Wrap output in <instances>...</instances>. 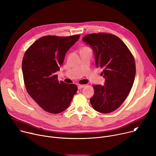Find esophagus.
Instances as JSON below:
<instances>
[{"label": "esophagus", "mask_w": 156, "mask_h": 156, "mask_svg": "<svg viewBox=\"0 0 156 156\" xmlns=\"http://www.w3.org/2000/svg\"><path fill=\"white\" fill-rule=\"evenodd\" d=\"M84 87H85V85H83V84H78V88L79 89H81V88H83Z\"/></svg>", "instance_id": "obj_1"}]
</instances>
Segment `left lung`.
Instances as JSON below:
<instances>
[{
	"label": "left lung",
	"mask_w": 156,
	"mask_h": 156,
	"mask_svg": "<svg viewBox=\"0 0 156 156\" xmlns=\"http://www.w3.org/2000/svg\"><path fill=\"white\" fill-rule=\"evenodd\" d=\"M83 41L93 49L97 67L105 83L94 84V94L90 99L93 108L103 114L117 109L127 98L136 74L135 59L125 44L112 34L99 33L87 34Z\"/></svg>",
	"instance_id": "left-lung-1"
}]
</instances>
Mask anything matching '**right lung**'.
<instances>
[{"label": "right lung", "mask_w": 156, "mask_h": 156, "mask_svg": "<svg viewBox=\"0 0 156 156\" xmlns=\"http://www.w3.org/2000/svg\"><path fill=\"white\" fill-rule=\"evenodd\" d=\"M80 35L66 37L46 36L36 40L26 51L22 72L29 95L44 110L60 113L68 108L78 87L58 81L56 72L65 54Z\"/></svg>", "instance_id": "add662e5"}]
</instances>
